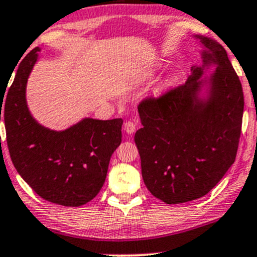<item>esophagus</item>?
I'll use <instances>...</instances> for the list:
<instances>
[{"mask_svg": "<svg viewBox=\"0 0 257 257\" xmlns=\"http://www.w3.org/2000/svg\"><path fill=\"white\" fill-rule=\"evenodd\" d=\"M124 132L126 134H133L135 132V123L132 120H126L124 123Z\"/></svg>", "mask_w": 257, "mask_h": 257, "instance_id": "1", "label": "esophagus"}]
</instances>
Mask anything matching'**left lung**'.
Returning <instances> with one entry per match:
<instances>
[{
    "label": "left lung",
    "mask_w": 257,
    "mask_h": 257,
    "mask_svg": "<svg viewBox=\"0 0 257 257\" xmlns=\"http://www.w3.org/2000/svg\"><path fill=\"white\" fill-rule=\"evenodd\" d=\"M202 65L184 85L139 106L135 144L147 190L167 204L205 196L234 163L243 119L239 78L219 42L202 35ZM215 70L205 75L209 68Z\"/></svg>",
    "instance_id": "left-lung-1"
}]
</instances>
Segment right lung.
<instances>
[{
    "mask_svg": "<svg viewBox=\"0 0 257 257\" xmlns=\"http://www.w3.org/2000/svg\"><path fill=\"white\" fill-rule=\"evenodd\" d=\"M40 51L35 47L25 55L6 99L0 96V120L4 110L12 162L26 184L48 202L81 206L104 185L112 153L122 141L123 120L84 117L64 131L38 123L29 110L26 85Z\"/></svg>",
    "mask_w": 257,
    "mask_h": 257,
    "instance_id": "add662e5",
    "label": "right lung"
}]
</instances>
